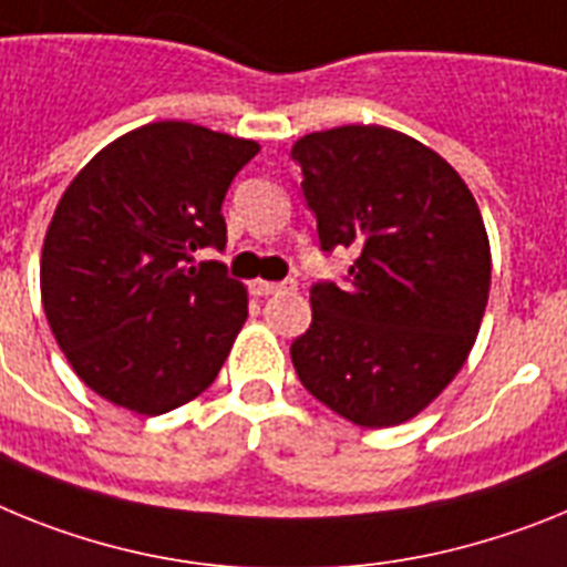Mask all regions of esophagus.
Here are the masks:
<instances>
[{"instance_id": "esophagus-1", "label": "esophagus", "mask_w": 567, "mask_h": 567, "mask_svg": "<svg viewBox=\"0 0 567 567\" xmlns=\"http://www.w3.org/2000/svg\"><path fill=\"white\" fill-rule=\"evenodd\" d=\"M293 282H268V279H254L250 282V293L254 297H270V293H282V290H293Z\"/></svg>"}]
</instances>
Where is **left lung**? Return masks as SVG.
<instances>
[{"label": "left lung", "instance_id": "1", "mask_svg": "<svg viewBox=\"0 0 567 567\" xmlns=\"http://www.w3.org/2000/svg\"><path fill=\"white\" fill-rule=\"evenodd\" d=\"M322 250L351 248L348 285L311 288L290 344L299 382L359 427L425 411L462 371L491 290L480 205L436 151L382 125L293 142Z\"/></svg>", "mask_w": 567, "mask_h": 567}]
</instances>
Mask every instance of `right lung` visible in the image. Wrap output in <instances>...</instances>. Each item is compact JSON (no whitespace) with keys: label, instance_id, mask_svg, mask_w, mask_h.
<instances>
[{"label":"right lung","instance_id":"right-lung-1","mask_svg":"<svg viewBox=\"0 0 567 567\" xmlns=\"http://www.w3.org/2000/svg\"><path fill=\"white\" fill-rule=\"evenodd\" d=\"M254 140L151 122L113 140L65 188L39 265L42 305L76 377L102 400L159 416L196 400L248 319L223 262V202Z\"/></svg>","mask_w":567,"mask_h":567}]
</instances>
